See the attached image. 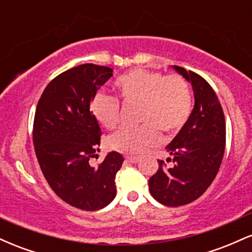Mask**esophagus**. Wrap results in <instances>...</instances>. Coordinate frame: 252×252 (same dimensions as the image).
<instances>
[{"instance_id":"1","label":"esophagus","mask_w":252,"mask_h":252,"mask_svg":"<svg viewBox=\"0 0 252 252\" xmlns=\"http://www.w3.org/2000/svg\"><path fill=\"white\" fill-rule=\"evenodd\" d=\"M124 158H126V161H128L130 163H137L138 160H140L138 156H124Z\"/></svg>"}]
</instances>
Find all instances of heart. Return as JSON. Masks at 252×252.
<instances>
[{"label":"heart","instance_id":"obj_1","mask_svg":"<svg viewBox=\"0 0 252 252\" xmlns=\"http://www.w3.org/2000/svg\"><path fill=\"white\" fill-rule=\"evenodd\" d=\"M115 89L124 102L140 103L137 128H121L109 136L110 148L140 154L158 141V131L174 135L180 131L192 111V94L180 76H167L156 71L135 68L117 78ZM91 112L100 126L114 129L118 123L120 103L108 94H94Z\"/></svg>","mask_w":252,"mask_h":252}]
</instances>
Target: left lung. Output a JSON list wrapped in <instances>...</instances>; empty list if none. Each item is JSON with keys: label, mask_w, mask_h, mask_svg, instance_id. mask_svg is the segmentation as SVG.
<instances>
[{"label": "left lung", "mask_w": 252, "mask_h": 252, "mask_svg": "<svg viewBox=\"0 0 252 252\" xmlns=\"http://www.w3.org/2000/svg\"><path fill=\"white\" fill-rule=\"evenodd\" d=\"M172 68L192 85L194 108L166 147L173 166L158 160V169L149 179V190L155 200L176 207L194 201L215 180L224 156L226 128L221 105L210 84L194 72L179 66Z\"/></svg>", "instance_id": "left-lung-1"}]
</instances>
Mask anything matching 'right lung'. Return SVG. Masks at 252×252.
Masks as SVG:
<instances>
[{
  "instance_id": "1",
  "label": "right lung",
  "mask_w": 252,
  "mask_h": 252,
  "mask_svg": "<svg viewBox=\"0 0 252 252\" xmlns=\"http://www.w3.org/2000/svg\"><path fill=\"white\" fill-rule=\"evenodd\" d=\"M112 71L83 63L63 72L46 86L35 110L33 142L42 174L59 198L80 210H100L116 196L123 156L110 152L98 167L89 163L102 135L90 105Z\"/></svg>"
}]
</instances>
